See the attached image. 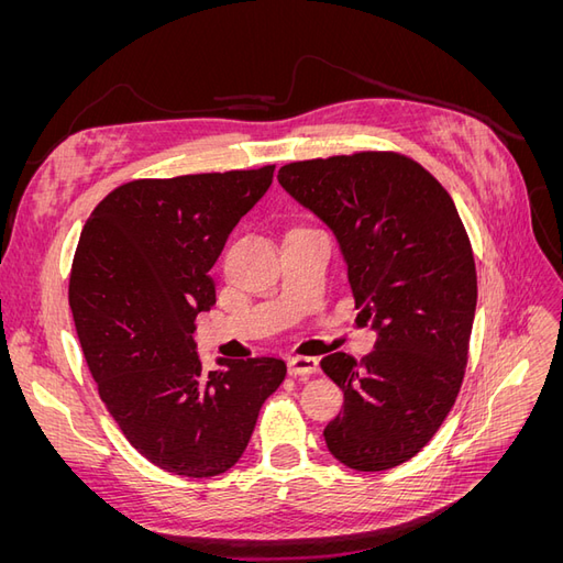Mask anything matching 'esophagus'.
<instances>
[{
	"instance_id": "34e87169",
	"label": "esophagus",
	"mask_w": 563,
	"mask_h": 563,
	"mask_svg": "<svg viewBox=\"0 0 563 563\" xmlns=\"http://www.w3.org/2000/svg\"><path fill=\"white\" fill-rule=\"evenodd\" d=\"M288 373L291 376H314V373H319V362L314 360V356H291L288 360Z\"/></svg>"
}]
</instances>
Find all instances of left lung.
Wrapping results in <instances>:
<instances>
[{
    "instance_id": "8db88e82",
    "label": "left lung",
    "mask_w": 563,
    "mask_h": 563,
    "mask_svg": "<svg viewBox=\"0 0 563 563\" xmlns=\"http://www.w3.org/2000/svg\"><path fill=\"white\" fill-rule=\"evenodd\" d=\"M277 178L335 232L356 308L378 329L362 362L321 360L345 395L323 439L352 470L397 467L428 446L465 378L476 308L467 230L444 185L401 152L291 162Z\"/></svg>"
}]
</instances>
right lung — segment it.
Segmentation results:
<instances>
[{
  "instance_id": "add662e5",
  "label": "right lung",
  "mask_w": 563,
  "mask_h": 563,
  "mask_svg": "<svg viewBox=\"0 0 563 563\" xmlns=\"http://www.w3.org/2000/svg\"><path fill=\"white\" fill-rule=\"evenodd\" d=\"M272 174L275 164L131 180L79 236L67 298L98 395L129 444L178 476L230 470L286 378L275 356L203 373L192 340L197 314L216 302L209 269Z\"/></svg>"
}]
</instances>
